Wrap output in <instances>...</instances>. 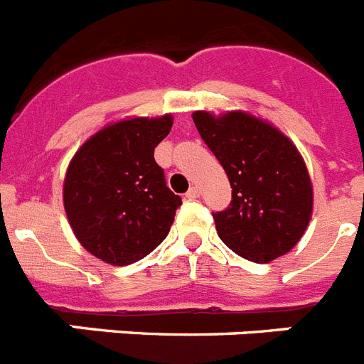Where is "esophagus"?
<instances>
[{"mask_svg": "<svg viewBox=\"0 0 364 364\" xmlns=\"http://www.w3.org/2000/svg\"><path fill=\"white\" fill-rule=\"evenodd\" d=\"M200 194H201L200 188H198V186H192L191 191L186 192V198H188V200H196V198H200Z\"/></svg>", "mask_w": 364, "mask_h": 364, "instance_id": "esophagus-1", "label": "esophagus"}]
</instances>
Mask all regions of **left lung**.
Instances as JSON below:
<instances>
[{
	"label": "left lung",
	"instance_id": "left-lung-1",
	"mask_svg": "<svg viewBox=\"0 0 364 364\" xmlns=\"http://www.w3.org/2000/svg\"><path fill=\"white\" fill-rule=\"evenodd\" d=\"M192 121L232 188L229 208L214 214L221 242L255 264L291 251L314 214V185L295 143L243 109L220 115L200 109Z\"/></svg>",
	"mask_w": 364,
	"mask_h": 364
}]
</instances>
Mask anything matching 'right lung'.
I'll return each mask as SVG.
<instances>
[{
  "instance_id": "1",
  "label": "right lung",
  "mask_w": 364,
  "mask_h": 364,
  "mask_svg": "<svg viewBox=\"0 0 364 364\" xmlns=\"http://www.w3.org/2000/svg\"><path fill=\"white\" fill-rule=\"evenodd\" d=\"M172 113L124 117L102 126L65 170V216L80 245L99 260L129 265L166 238L181 198L154 159L170 134Z\"/></svg>"
}]
</instances>
